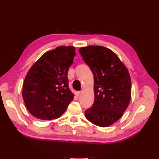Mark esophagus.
Segmentation results:
<instances>
[{"instance_id": "obj_1", "label": "esophagus", "mask_w": 159, "mask_h": 159, "mask_svg": "<svg viewBox=\"0 0 159 159\" xmlns=\"http://www.w3.org/2000/svg\"><path fill=\"white\" fill-rule=\"evenodd\" d=\"M80 95H81V91H77V92L75 93V95L77 96V97H79Z\"/></svg>"}]
</instances>
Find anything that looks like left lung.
Segmentation results:
<instances>
[{"mask_svg":"<svg viewBox=\"0 0 159 159\" xmlns=\"http://www.w3.org/2000/svg\"><path fill=\"white\" fill-rule=\"evenodd\" d=\"M94 77V103L85 111L88 120L96 125L110 126L122 117L131 95L129 71L117 56L99 46L79 49Z\"/></svg>","mask_w":159,"mask_h":159,"instance_id":"left-lung-1","label":"left lung"}]
</instances>
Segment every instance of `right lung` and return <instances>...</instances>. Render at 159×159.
Returning a JSON list of instances; mask_svg holds the SVG:
<instances>
[{"instance_id":"1","label":"right lung","mask_w":159,"mask_h":159,"mask_svg":"<svg viewBox=\"0 0 159 159\" xmlns=\"http://www.w3.org/2000/svg\"><path fill=\"white\" fill-rule=\"evenodd\" d=\"M75 56L74 46H59L43 54L28 71L22 88L27 109L36 118L61 117L74 99L68 72Z\"/></svg>"}]
</instances>
